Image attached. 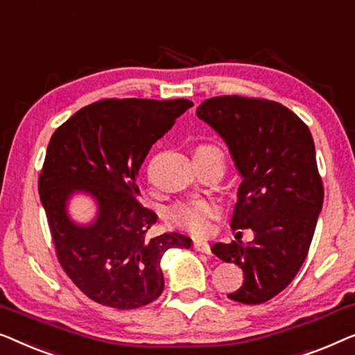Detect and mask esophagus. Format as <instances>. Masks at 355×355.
Here are the masks:
<instances>
[{
	"mask_svg": "<svg viewBox=\"0 0 355 355\" xmlns=\"http://www.w3.org/2000/svg\"><path fill=\"white\" fill-rule=\"evenodd\" d=\"M193 248L196 249V251H199V252L211 254V246H209V243H206V241H199V239H196V241L193 243Z\"/></svg>",
	"mask_w": 355,
	"mask_h": 355,
	"instance_id": "esophagus-1",
	"label": "esophagus"
}]
</instances>
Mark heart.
<instances>
[{"mask_svg":"<svg viewBox=\"0 0 355 355\" xmlns=\"http://www.w3.org/2000/svg\"><path fill=\"white\" fill-rule=\"evenodd\" d=\"M194 154H212L223 161V154L220 149L214 144H201L196 148ZM218 207L214 202L209 201H187L177 202L172 207H168L167 218L173 225L187 230L193 234H204L212 227V222L218 217Z\"/></svg>","mask_w":355,"mask_h":355,"instance_id":"b5f03b06","label":"heart"}]
</instances>
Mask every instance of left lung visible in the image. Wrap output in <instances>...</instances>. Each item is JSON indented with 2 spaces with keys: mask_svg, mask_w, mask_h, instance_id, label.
<instances>
[{
  "mask_svg": "<svg viewBox=\"0 0 355 355\" xmlns=\"http://www.w3.org/2000/svg\"><path fill=\"white\" fill-rule=\"evenodd\" d=\"M228 144L241 173L232 228H251L254 243H216L212 252L243 268L244 283L228 297L262 304L282 293L306 261L323 204L311 130L277 101L238 94L198 107Z\"/></svg>",
  "mask_w": 355,
  "mask_h": 355,
  "instance_id": "left-lung-1",
  "label": "left lung"
}]
</instances>
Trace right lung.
Here are the masks:
<instances>
[{
	"label": "right lung",
	"mask_w": 355,
	"mask_h": 355,
	"mask_svg": "<svg viewBox=\"0 0 355 355\" xmlns=\"http://www.w3.org/2000/svg\"><path fill=\"white\" fill-rule=\"evenodd\" d=\"M189 99H101L62 123L49 139L38 193L62 270L92 301L128 311L161 296V259L191 246L180 233L148 236L157 216L138 201V172L159 138L191 107ZM85 191L97 199L93 226H76L67 199Z\"/></svg>",
	"instance_id": "1"
}]
</instances>
